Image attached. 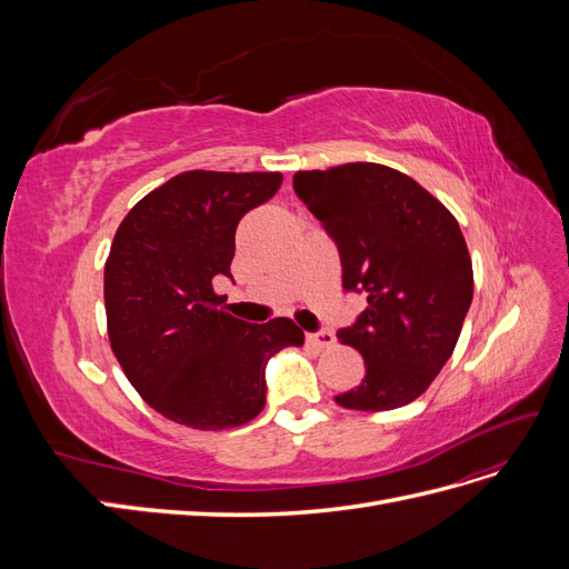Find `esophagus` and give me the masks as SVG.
I'll use <instances>...</instances> for the list:
<instances>
[{
    "mask_svg": "<svg viewBox=\"0 0 569 569\" xmlns=\"http://www.w3.org/2000/svg\"><path fill=\"white\" fill-rule=\"evenodd\" d=\"M308 343H313V347H320V349H330L335 347V335L330 330H318V332H311L306 335Z\"/></svg>",
    "mask_w": 569,
    "mask_h": 569,
    "instance_id": "1",
    "label": "esophagus"
}]
</instances>
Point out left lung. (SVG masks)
<instances>
[{"instance_id":"left-lung-1","label":"left lung","mask_w":569,"mask_h":569,"mask_svg":"<svg viewBox=\"0 0 569 569\" xmlns=\"http://www.w3.org/2000/svg\"><path fill=\"white\" fill-rule=\"evenodd\" d=\"M295 192L339 251L343 291L368 299L337 332L363 356L366 377L335 401L368 412L416 401L451 358L472 303L458 220L416 180L380 163L301 170Z\"/></svg>"}]
</instances>
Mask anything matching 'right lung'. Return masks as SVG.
<instances>
[{
  "label": "right lung",
  "instance_id": "1",
  "mask_svg": "<svg viewBox=\"0 0 569 569\" xmlns=\"http://www.w3.org/2000/svg\"><path fill=\"white\" fill-rule=\"evenodd\" d=\"M280 184L282 173L189 170L120 222L104 268L111 349L168 420L194 429L253 420L266 406L268 360L303 343L289 318L251 325L226 313L211 284L232 278L239 220Z\"/></svg>",
  "mask_w": 569,
  "mask_h": 569
}]
</instances>
